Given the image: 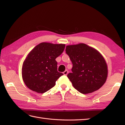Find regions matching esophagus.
Masks as SVG:
<instances>
[{"label": "esophagus", "mask_w": 125, "mask_h": 125, "mask_svg": "<svg viewBox=\"0 0 125 125\" xmlns=\"http://www.w3.org/2000/svg\"><path fill=\"white\" fill-rule=\"evenodd\" d=\"M68 73H69V71H68L66 70H65V71L63 72V74H64V75H67L68 74Z\"/></svg>", "instance_id": "esophagus-1"}]
</instances>
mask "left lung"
Returning <instances> with one entry per match:
<instances>
[{"label": "left lung", "mask_w": 125, "mask_h": 125, "mask_svg": "<svg viewBox=\"0 0 125 125\" xmlns=\"http://www.w3.org/2000/svg\"><path fill=\"white\" fill-rule=\"evenodd\" d=\"M66 53L72 63L67 74L74 88L83 94L99 89L106 81L107 65L102 55L84 43L67 46Z\"/></svg>", "instance_id": "1"}]
</instances>
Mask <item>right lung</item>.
<instances>
[{"label": "right lung", "instance_id": "obj_1", "mask_svg": "<svg viewBox=\"0 0 125 125\" xmlns=\"http://www.w3.org/2000/svg\"><path fill=\"white\" fill-rule=\"evenodd\" d=\"M63 44L42 42L35 46L23 62L22 78L28 88L44 93L55 85L63 73L57 71L55 59L64 51Z\"/></svg>", "mask_w": 125, "mask_h": 125}]
</instances>
